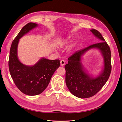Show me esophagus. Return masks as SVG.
Listing matches in <instances>:
<instances>
[{
    "label": "esophagus",
    "mask_w": 122,
    "mask_h": 122,
    "mask_svg": "<svg viewBox=\"0 0 122 122\" xmlns=\"http://www.w3.org/2000/svg\"><path fill=\"white\" fill-rule=\"evenodd\" d=\"M65 61L64 60H62L60 61V65L61 66H64V65H65Z\"/></svg>",
    "instance_id": "1"
}]
</instances>
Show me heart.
<instances>
[{"instance_id":"obj_1","label":"heart","mask_w":122,"mask_h":122,"mask_svg":"<svg viewBox=\"0 0 122 122\" xmlns=\"http://www.w3.org/2000/svg\"><path fill=\"white\" fill-rule=\"evenodd\" d=\"M73 38V37H69L65 39V40H64L61 43V46H66V45H67V44H68L70 41ZM78 43V41H76L74 43V45H76V44H77Z\"/></svg>"}]
</instances>
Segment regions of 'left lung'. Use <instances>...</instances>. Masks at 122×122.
<instances>
[{
	"instance_id": "obj_1",
	"label": "left lung",
	"mask_w": 122,
	"mask_h": 122,
	"mask_svg": "<svg viewBox=\"0 0 122 122\" xmlns=\"http://www.w3.org/2000/svg\"><path fill=\"white\" fill-rule=\"evenodd\" d=\"M91 31L101 40V42L76 52L68 58V64L65 66L67 86L73 95L81 98L92 97L97 93L107 82L111 72V53L109 46L98 30L92 29ZM92 49H98L103 58L102 69L96 76L88 72L81 62L84 54Z\"/></svg>"
}]
</instances>
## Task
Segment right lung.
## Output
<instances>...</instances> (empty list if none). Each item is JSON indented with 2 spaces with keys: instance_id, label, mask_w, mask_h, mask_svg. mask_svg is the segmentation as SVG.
I'll list each match as a JSON object with an SVG mask.
<instances>
[{
  "instance_id": "add662e5",
  "label": "right lung",
  "mask_w": 122,
  "mask_h": 122,
  "mask_svg": "<svg viewBox=\"0 0 122 122\" xmlns=\"http://www.w3.org/2000/svg\"><path fill=\"white\" fill-rule=\"evenodd\" d=\"M37 26V24L29 22L21 29L12 43L8 61L13 81L22 93L28 96H36L43 92L60 66L59 60H49L45 57L41 58L33 65L24 64L19 60L17 48L20 39Z\"/></svg>"
}]
</instances>
